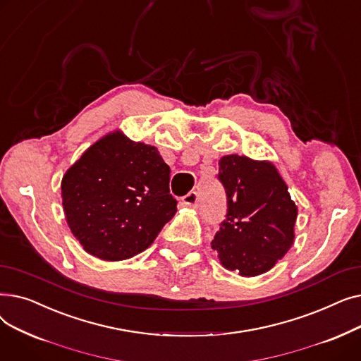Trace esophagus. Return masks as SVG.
Instances as JSON below:
<instances>
[{
	"instance_id": "obj_1",
	"label": "esophagus",
	"mask_w": 361,
	"mask_h": 361,
	"mask_svg": "<svg viewBox=\"0 0 361 361\" xmlns=\"http://www.w3.org/2000/svg\"><path fill=\"white\" fill-rule=\"evenodd\" d=\"M181 200L188 207H197V204H199V195H197V192H190V193H187Z\"/></svg>"
}]
</instances>
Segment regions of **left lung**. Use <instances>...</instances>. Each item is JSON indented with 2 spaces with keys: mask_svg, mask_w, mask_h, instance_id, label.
<instances>
[{
  "mask_svg": "<svg viewBox=\"0 0 361 361\" xmlns=\"http://www.w3.org/2000/svg\"><path fill=\"white\" fill-rule=\"evenodd\" d=\"M218 180L226 193V215L212 240L224 268L241 276L268 272L294 243L297 206L275 165L226 155Z\"/></svg>",
  "mask_w": 361,
  "mask_h": 361,
  "instance_id": "left-lung-1",
  "label": "left lung"
}]
</instances>
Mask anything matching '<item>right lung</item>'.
Returning <instances> with one entry per match:
<instances>
[{
  "label": "right lung",
  "instance_id": "right-lung-1",
  "mask_svg": "<svg viewBox=\"0 0 361 361\" xmlns=\"http://www.w3.org/2000/svg\"><path fill=\"white\" fill-rule=\"evenodd\" d=\"M169 173L155 146L133 142L121 131L104 136L61 181L73 235L87 253L104 260L142 253L177 212Z\"/></svg>",
  "mask_w": 361,
  "mask_h": 361
}]
</instances>
